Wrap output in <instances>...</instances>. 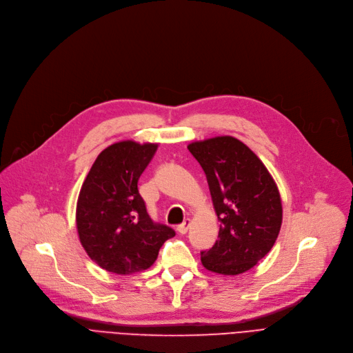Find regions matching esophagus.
I'll list each match as a JSON object with an SVG mask.
<instances>
[{"label":"esophagus","mask_w":353,"mask_h":353,"mask_svg":"<svg viewBox=\"0 0 353 353\" xmlns=\"http://www.w3.org/2000/svg\"><path fill=\"white\" fill-rule=\"evenodd\" d=\"M189 226H190V219H186V220L183 221L181 225L177 226V232H179L180 234H186V233L189 232Z\"/></svg>","instance_id":"obj_1"}]
</instances>
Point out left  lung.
<instances>
[{"instance_id": "8db88e82", "label": "left lung", "mask_w": 353, "mask_h": 353, "mask_svg": "<svg viewBox=\"0 0 353 353\" xmlns=\"http://www.w3.org/2000/svg\"><path fill=\"white\" fill-rule=\"evenodd\" d=\"M206 174L220 221L219 240L201 263L220 274L252 269L273 248L282 226L279 190L265 164L240 140L223 136L188 145Z\"/></svg>"}]
</instances>
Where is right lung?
Wrapping results in <instances>:
<instances>
[{"label":"right lung","instance_id":"obj_1","mask_svg":"<svg viewBox=\"0 0 353 353\" xmlns=\"http://www.w3.org/2000/svg\"><path fill=\"white\" fill-rule=\"evenodd\" d=\"M157 144L120 141L103 150L90 169L77 201L80 242L107 272L130 274L150 268L176 232L148 216L137 183Z\"/></svg>","mask_w":353,"mask_h":353}]
</instances>
